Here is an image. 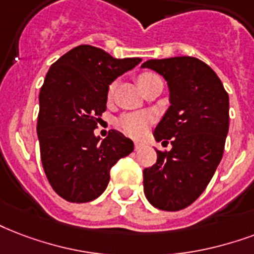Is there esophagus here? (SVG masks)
Segmentation results:
<instances>
[{"mask_svg": "<svg viewBox=\"0 0 254 254\" xmlns=\"http://www.w3.org/2000/svg\"><path fill=\"white\" fill-rule=\"evenodd\" d=\"M145 144L142 141H134V149L135 150H140L141 148H144Z\"/></svg>", "mask_w": 254, "mask_h": 254, "instance_id": "34e87169", "label": "esophagus"}]
</instances>
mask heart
I'll list each match as a JSON object with an SVG mask.
<instances>
[{
	"label": "heart",
	"instance_id": "b5f03b06",
	"mask_svg": "<svg viewBox=\"0 0 254 254\" xmlns=\"http://www.w3.org/2000/svg\"><path fill=\"white\" fill-rule=\"evenodd\" d=\"M154 78H158V77L153 73H142L138 77V84H140V86H142ZM113 90L114 85H112L109 89L110 96H112ZM150 124H152V116L149 113H144V112H138V113L125 114L124 117L120 119L119 127L125 134L130 135V137H141V135L145 134V131L148 130Z\"/></svg>",
	"mask_w": 254,
	"mask_h": 254
}]
</instances>
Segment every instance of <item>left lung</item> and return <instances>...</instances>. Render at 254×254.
Listing matches in <instances>:
<instances>
[{
  "label": "left lung",
  "instance_id": "8db88e82",
  "mask_svg": "<svg viewBox=\"0 0 254 254\" xmlns=\"http://www.w3.org/2000/svg\"><path fill=\"white\" fill-rule=\"evenodd\" d=\"M164 77L170 106L154 129L157 162L144 169V193L153 206L176 212L208 187L221 161L229 129V96L212 67L194 57L148 60L141 65Z\"/></svg>",
  "mask_w": 254,
  "mask_h": 254
}]
</instances>
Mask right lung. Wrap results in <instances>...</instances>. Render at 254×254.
<instances>
[{
  "label": "right lung",
  "instance_id": "right-lung-1",
  "mask_svg": "<svg viewBox=\"0 0 254 254\" xmlns=\"http://www.w3.org/2000/svg\"><path fill=\"white\" fill-rule=\"evenodd\" d=\"M141 58H114L105 50L80 45L50 66L40 92L37 135L50 185L69 202H89L108 187L110 169L134 144L123 133L94 134L106 110L109 85Z\"/></svg>",
  "mask_w": 254,
  "mask_h": 254
}]
</instances>
